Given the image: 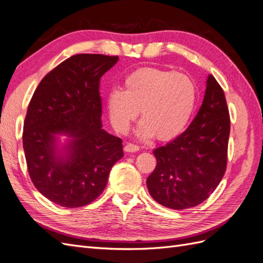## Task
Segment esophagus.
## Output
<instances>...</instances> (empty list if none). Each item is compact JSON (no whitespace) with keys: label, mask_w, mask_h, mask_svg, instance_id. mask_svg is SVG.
Returning a JSON list of instances; mask_svg holds the SVG:
<instances>
[{"label":"esophagus","mask_w":263,"mask_h":263,"mask_svg":"<svg viewBox=\"0 0 263 263\" xmlns=\"http://www.w3.org/2000/svg\"><path fill=\"white\" fill-rule=\"evenodd\" d=\"M124 150L126 153H136V151L139 150V147L137 145H134V144H127L124 148Z\"/></svg>","instance_id":"34e87169"}]
</instances>
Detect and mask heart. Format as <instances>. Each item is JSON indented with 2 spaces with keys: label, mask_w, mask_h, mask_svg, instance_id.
Here are the masks:
<instances>
[{
  "label": "heart",
  "mask_w": 263,
  "mask_h": 263,
  "mask_svg": "<svg viewBox=\"0 0 263 263\" xmlns=\"http://www.w3.org/2000/svg\"><path fill=\"white\" fill-rule=\"evenodd\" d=\"M196 102V87L182 73L157 68L135 71L125 79L124 91L115 89L107 95V110L114 128L127 133L140 114L137 135L150 139L156 135L170 140L184 130Z\"/></svg>",
  "instance_id": "heart-1"
}]
</instances>
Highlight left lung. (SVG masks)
<instances>
[{
    "mask_svg": "<svg viewBox=\"0 0 263 263\" xmlns=\"http://www.w3.org/2000/svg\"><path fill=\"white\" fill-rule=\"evenodd\" d=\"M229 132L224 91L210 74L202 106L187 129L154 150L157 165L147 179L154 200L172 210L204 202L226 171Z\"/></svg>",
    "mask_w": 263,
    "mask_h": 263,
    "instance_id": "8db88e82",
    "label": "left lung"
}]
</instances>
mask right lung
I'll list each match as a JSON object with an SVG mask.
<instances>
[{"mask_svg":"<svg viewBox=\"0 0 263 263\" xmlns=\"http://www.w3.org/2000/svg\"><path fill=\"white\" fill-rule=\"evenodd\" d=\"M117 61V55L74 54L43 79L29 102L23 133L29 177L62 208L93 202L124 156L122 139L101 121L100 79ZM59 136L68 137L62 146Z\"/></svg>","mask_w":263,"mask_h":263,"instance_id":"obj_1","label":"right lung"}]
</instances>
